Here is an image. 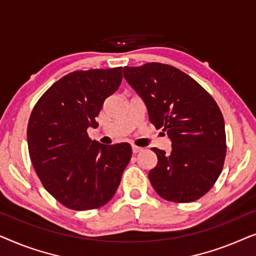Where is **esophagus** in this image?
I'll list each match as a JSON object with an SVG mask.
<instances>
[{
	"label": "esophagus",
	"instance_id": "34e87169",
	"mask_svg": "<svg viewBox=\"0 0 256 256\" xmlns=\"http://www.w3.org/2000/svg\"><path fill=\"white\" fill-rule=\"evenodd\" d=\"M132 154H138L140 152H142V148H141V146H138L132 144Z\"/></svg>",
	"mask_w": 256,
	"mask_h": 256
}]
</instances>
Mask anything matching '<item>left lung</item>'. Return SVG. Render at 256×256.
<instances>
[{
  "label": "left lung",
  "instance_id": "1",
  "mask_svg": "<svg viewBox=\"0 0 256 256\" xmlns=\"http://www.w3.org/2000/svg\"><path fill=\"white\" fill-rule=\"evenodd\" d=\"M127 82L144 101L149 120L172 142L168 155L152 148V188L166 200L190 202L211 190L226 156L225 122L208 90L177 68L146 62L124 68Z\"/></svg>",
  "mask_w": 256,
  "mask_h": 256
}]
</instances>
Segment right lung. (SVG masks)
<instances>
[{"instance_id": "right-lung-1", "label": "right lung", "mask_w": 256, "mask_h": 256, "mask_svg": "<svg viewBox=\"0 0 256 256\" xmlns=\"http://www.w3.org/2000/svg\"><path fill=\"white\" fill-rule=\"evenodd\" d=\"M122 68L68 73L40 98L28 124L31 162L52 197L76 211L99 208L113 198L132 157L129 143L101 144L87 128L118 88Z\"/></svg>"}]
</instances>
